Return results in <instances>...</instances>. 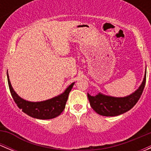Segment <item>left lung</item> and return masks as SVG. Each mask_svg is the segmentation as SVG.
I'll list each match as a JSON object with an SVG mask.
<instances>
[{"label": "left lung", "instance_id": "obj_1", "mask_svg": "<svg viewBox=\"0 0 151 151\" xmlns=\"http://www.w3.org/2000/svg\"><path fill=\"white\" fill-rule=\"evenodd\" d=\"M146 81V69L140 86L134 93L124 97H115L99 93L96 96L88 93L91 107L96 113L103 116H118L130 110L140 98Z\"/></svg>", "mask_w": 151, "mask_h": 151}]
</instances>
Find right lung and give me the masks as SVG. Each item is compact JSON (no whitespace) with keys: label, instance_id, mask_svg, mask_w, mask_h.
Listing matches in <instances>:
<instances>
[{"label":"right lung","instance_id":"1","mask_svg":"<svg viewBox=\"0 0 151 151\" xmlns=\"http://www.w3.org/2000/svg\"><path fill=\"white\" fill-rule=\"evenodd\" d=\"M7 79H8L11 94L14 102L17 104L18 107L22 109V112H25L29 116L41 120L52 119V118H56L61 114L63 109H65L68 94L73 85L75 83H73L68 85L64 92L57 96H55L45 101H30L21 98L15 92L11 84L8 71H7Z\"/></svg>","mask_w":151,"mask_h":151}]
</instances>
